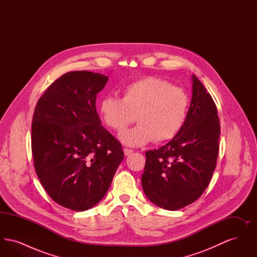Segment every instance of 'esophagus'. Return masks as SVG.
<instances>
[{
  "label": "esophagus",
  "instance_id": "34e87169",
  "mask_svg": "<svg viewBox=\"0 0 257 257\" xmlns=\"http://www.w3.org/2000/svg\"><path fill=\"white\" fill-rule=\"evenodd\" d=\"M123 151H124V155H125V156H129L130 154H132V153L134 152L133 150L128 149V148H124V149H123Z\"/></svg>",
  "mask_w": 257,
  "mask_h": 257
}]
</instances>
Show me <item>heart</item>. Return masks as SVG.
<instances>
[{
	"label": "heart",
	"mask_w": 257,
	"mask_h": 257,
	"mask_svg": "<svg viewBox=\"0 0 257 257\" xmlns=\"http://www.w3.org/2000/svg\"><path fill=\"white\" fill-rule=\"evenodd\" d=\"M188 97L181 88L169 82L146 77L123 86L121 99L105 96L99 102L102 122L114 132H121L137 116L139 124L119 135L125 146L139 147L155 140H172L183 127Z\"/></svg>",
	"instance_id": "1"
}]
</instances>
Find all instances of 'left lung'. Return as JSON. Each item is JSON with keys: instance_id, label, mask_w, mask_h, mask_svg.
Instances as JSON below:
<instances>
[{"instance_id": "left-lung-1", "label": "left lung", "mask_w": 257, "mask_h": 257, "mask_svg": "<svg viewBox=\"0 0 257 257\" xmlns=\"http://www.w3.org/2000/svg\"><path fill=\"white\" fill-rule=\"evenodd\" d=\"M220 134L217 107L192 75V99L183 127L166 146L146 152L142 185L147 198L170 211L196 201L216 168Z\"/></svg>"}]
</instances>
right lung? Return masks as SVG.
<instances>
[{"label": "right lung", "instance_id": "1", "mask_svg": "<svg viewBox=\"0 0 257 257\" xmlns=\"http://www.w3.org/2000/svg\"><path fill=\"white\" fill-rule=\"evenodd\" d=\"M109 76L62 75L39 98L32 151L39 181L63 207L86 211L102 200L124 158L121 145L102 125L96 96Z\"/></svg>", "mask_w": 257, "mask_h": 257}]
</instances>
